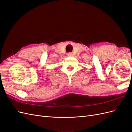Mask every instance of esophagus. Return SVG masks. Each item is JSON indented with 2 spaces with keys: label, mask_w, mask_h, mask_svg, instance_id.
<instances>
[{
  "label": "esophagus",
  "mask_w": 132,
  "mask_h": 132,
  "mask_svg": "<svg viewBox=\"0 0 132 132\" xmlns=\"http://www.w3.org/2000/svg\"><path fill=\"white\" fill-rule=\"evenodd\" d=\"M71 55H72V54L71 53H69L68 54V56H71Z\"/></svg>",
  "instance_id": "34e87169"
}]
</instances>
